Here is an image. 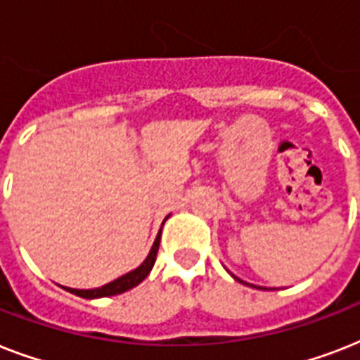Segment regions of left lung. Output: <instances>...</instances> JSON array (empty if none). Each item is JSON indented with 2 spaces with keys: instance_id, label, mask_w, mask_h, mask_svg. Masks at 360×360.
<instances>
[{
  "instance_id": "8db88e82",
  "label": "left lung",
  "mask_w": 360,
  "mask_h": 360,
  "mask_svg": "<svg viewBox=\"0 0 360 360\" xmlns=\"http://www.w3.org/2000/svg\"><path fill=\"white\" fill-rule=\"evenodd\" d=\"M231 276H233V274H231ZM233 278H236V280H239V278H237V276H233ZM239 282H243V280H239ZM243 284H246V282H243Z\"/></svg>"
}]
</instances>
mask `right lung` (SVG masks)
<instances>
[{
  "instance_id": "1",
  "label": "right lung",
  "mask_w": 360,
  "mask_h": 360,
  "mask_svg": "<svg viewBox=\"0 0 360 360\" xmlns=\"http://www.w3.org/2000/svg\"><path fill=\"white\" fill-rule=\"evenodd\" d=\"M166 219H168V217H166ZM158 245H160V233H158L157 239H155V243H153L149 256L143 259V263H141L140 267H136L134 271H130V273L123 274V276L115 278L114 282H110V284L103 285V288H95V290H75V288H65V290L70 291V293H75V295H78V297H84V299H98V297L120 295V293H123V291L132 290L134 285H138L140 282H143L147 274L151 273L153 265H155V259H157Z\"/></svg>"
}]
</instances>
